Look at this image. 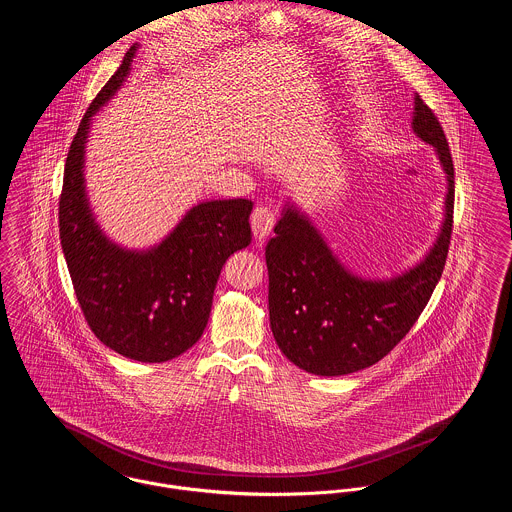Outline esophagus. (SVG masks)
<instances>
[{
  "mask_svg": "<svg viewBox=\"0 0 512 512\" xmlns=\"http://www.w3.org/2000/svg\"><path fill=\"white\" fill-rule=\"evenodd\" d=\"M275 212L267 206H257L251 214V230H253V236L259 241L267 239V236L271 234L273 226H275Z\"/></svg>",
  "mask_w": 512,
  "mask_h": 512,
  "instance_id": "esophagus-1",
  "label": "esophagus"
}]
</instances>
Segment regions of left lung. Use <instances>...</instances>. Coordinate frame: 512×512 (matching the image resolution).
I'll use <instances>...</instances> for the list:
<instances>
[{
	"mask_svg": "<svg viewBox=\"0 0 512 512\" xmlns=\"http://www.w3.org/2000/svg\"><path fill=\"white\" fill-rule=\"evenodd\" d=\"M413 132L446 175L444 218L433 245L390 278L356 275L333 253L312 218L286 198L267 243L269 317L276 345L315 376H345L382 360L409 333L440 280L454 212V165L433 111L415 95Z\"/></svg>",
	"mask_w": 512,
	"mask_h": 512,
	"instance_id": "obj_1",
	"label": "left lung"
}]
</instances>
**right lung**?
I'll return each instance as SVG.
<instances>
[{
  "instance_id": "1",
  "label": "right lung",
  "mask_w": 512,
  "mask_h": 512,
  "mask_svg": "<svg viewBox=\"0 0 512 512\" xmlns=\"http://www.w3.org/2000/svg\"><path fill=\"white\" fill-rule=\"evenodd\" d=\"M138 46L128 48L79 122L66 158L58 218L68 271L95 337L126 358L165 362L200 339L224 263L251 243L253 202H198L146 249L122 247L101 230L85 189V146L93 117L128 78Z\"/></svg>"
}]
</instances>
